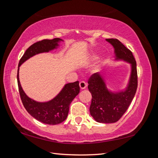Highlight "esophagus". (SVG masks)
Returning a JSON list of instances; mask_svg holds the SVG:
<instances>
[{"instance_id": "esophagus-1", "label": "esophagus", "mask_w": 158, "mask_h": 158, "mask_svg": "<svg viewBox=\"0 0 158 158\" xmlns=\"http://www.w3.org/2000/svg\"><path fill=\"white\" fill-rule=\"evenodd\" d=\"M86 86H87V84L85 81H81L79 83V87L81 90L85 89Z\"/></svg>"}]
</instances>
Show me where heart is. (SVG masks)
<instances>
[{
  "mask_svg": "<svg viewBox=\"0 0 158 158\" xmlns=\"http://www.w3.org/2000/svg\"><path fill=\"white\" fill-rule=\"evenodd\" d=\"M98 56H96V55H95V54H93V55H91V56H90V57H89V60H96V59H98Z\"/></svg>",
  "mask_w": 158,
  "mask_h": 158,
  "instance_id": "heart-1",
  "label": "heart"
}]
</instances>
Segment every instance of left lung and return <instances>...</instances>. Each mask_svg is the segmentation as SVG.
<instances>
[{
	"label": "left lung",
	"mask_w": 158,
	"mask_h": 158,
	"mask_svg": "<svg viewBox=\"0 0 158 158\" xmlns=\"http://www.w3.org/2000/svg\"><path fill=\"white\" fill-rule=\"evenodd\" d=\"M114 48L115 60L130 64L131 73L125 90L112 92L106 87L104 77L100 73L91 75L88 89L92 95L90 113L96 121L112 123L118 121L129 107L137 89V63L132 53L117 39H106Z\"/></svg>",
	"instance_id": "8db88e82"
}]
</instances>
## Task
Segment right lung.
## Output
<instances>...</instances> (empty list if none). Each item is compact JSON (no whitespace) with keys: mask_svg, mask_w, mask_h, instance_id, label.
<instances>
[{"mask_svg":"<svg viewBox=\"0 0 158 158\" xmlns=\"http://www.w3.org/2000/svg\"><path fill=\"white\" fill-rule=\"evenodd\" d=\"M63 41L60 38L53 40H43L32 44L26 51L19 60L17 71V83L21 100L29 114L34 118L48 125H57L63 122L67 118L69 112V105L74 98L79 94L80 88L79 81L66 84L60 92L52 99L45 102H40L26 95L21 87L19 70V67L28 58L40 53L49 52L59 46L60 42Z\"/></svg>","mask_w":158,"mask_h":158,"instance_id":"1","label":"right lung"}]
</instances>
